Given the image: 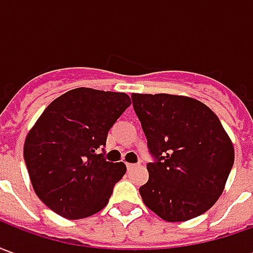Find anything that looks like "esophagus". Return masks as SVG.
Wrapping results in <instances>:
<instances>
[{"instance_id":"34e87169","label":"esophagus","mask_w":253,"mask_h":253,"mask_svg":"<svg viewBox=\"0 0 253 253\" xmlns=\"http://www.w3.org/2000/svg\"><path fill=\"white\" fill-rule=\"evenodd\" d=\"M138 164H132V163H127L126 167H127V169H132V168H135Z\"/></svg>"}]
</instances>
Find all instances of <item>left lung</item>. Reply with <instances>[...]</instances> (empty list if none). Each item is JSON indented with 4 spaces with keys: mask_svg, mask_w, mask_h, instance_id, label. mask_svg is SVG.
Instances as JSON below:
<instances>
[{
    "mask_svg": "<svg viewBox=\"0 0 253 253\" xmlns=\"http://www.w3.org/2000/svg\"><path fill=\"white\" fill-rule=\"evenodd\" d=\"M148 139L149 180L143 203L168 222L206 212L218 201L234 163V149L218 116L186 96L132 93Z\"/></svg>",
    "mask_w": 253,
    "mask_h": 253,
    "instance_id": "obj_1",
    "label": "left lung"
}]
</instances>
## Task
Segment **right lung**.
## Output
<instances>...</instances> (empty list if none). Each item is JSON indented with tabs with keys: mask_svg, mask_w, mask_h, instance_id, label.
<instances>
[{
	"mask_svg": "<svg viewBox=\"0 0 253 253\" xmlns=\"http://www.w3.org/2000/svg\"><path fill=\"white\" fill-rule=\"evenodd\" d=\"M130 104L126 93L77 88L43 111L25 138L24 160L36 195L52 211L80 219L107 206L126 165L104 159L105 141Z\"/></svg>",
	"mask_w": 253,
	"mask_h": 253,
	"instance_id": "add662e5",
	"label": "right lung"
}]
</instances>
